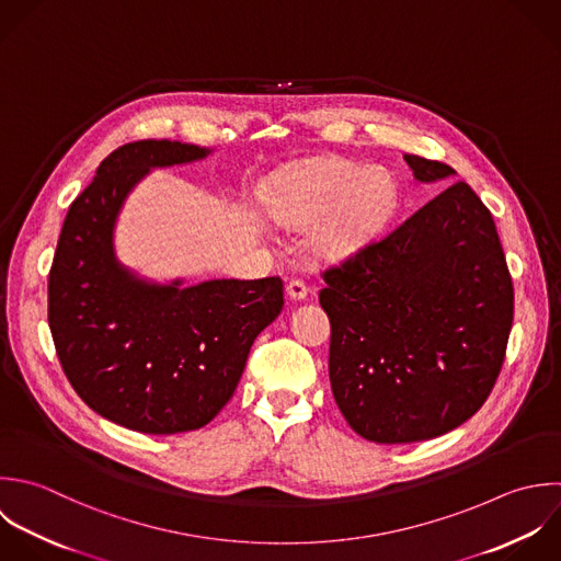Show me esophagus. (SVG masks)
Masks as SVG:
<instances>
[{"instance_id":"esophagus-1","label":"esophagus","mask_w":561,"mask_h":561,"mask_svg":"<svg viewBox=\"0 0 561 561\" xmlns=\"http://www.w3.org/2000/svg\"><path fill=\"white\" fill-rule=\"evenodd\" d=\"M286 295L293 299V301H301L308 297V286L301 282V279H290L288 286H286Z\"/></svg>"}]
</instances>
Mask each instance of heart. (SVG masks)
<instances>
[{
    "label": "heart",
    "instance_id": "1",
    "mask_svg": "<svg viewBox=\"0 0 561 561\" xmlns=\"http://www.w3.org/2000/svg\"><path fill=\"white\" fill-rule=\"evenodd\" d=\"M396 205L387 170L339 154L299 161L277 172L260 194L268 220L304 231V247L317 260H343L378 238Z\"/></svg>",
    "mask_w": 561,
    "mask_h": 561
}]
</instances>
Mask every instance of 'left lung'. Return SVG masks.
<instances>
[{
    "mask_svg": "<svg viewBox=\"0 0 561 561\" xmlns=\"http://www.w3.org/2000/svg\"><path fill=\"white\" fill-rule=\"evenodd\" d=\"M422 183L450 165L404 154ZM330 385L347 424L413 444L468 422L490 398L514 323V284L490 209L457 181L323 273Z\"/></svg>",
    "mask_w": 561,
    "mask_h": 561,
    "instance_id": "1",
    "label": "left lung"
}]
</instances>
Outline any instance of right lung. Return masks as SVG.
<instances>
[{
    "instance_id": "obj_1",
    "label": "right lung",
    "mask_w": 561,
    "mask_h": 561,
    "mask_svg": "<svg viewBox=\"0 0 561 561\" xmlns=\"http://www.w3.org/2000/svg\"><path fill=\"white\" fill-rule=\"evenodd\" d=\"M211 150L141 139L113 150L65 216L47 282L60 367L98 415L146 435L203 428L231 400L257 334L284 308V282L154 284L122 266L113 229L152 170Z\"/></svg>"
}]
</instances>
